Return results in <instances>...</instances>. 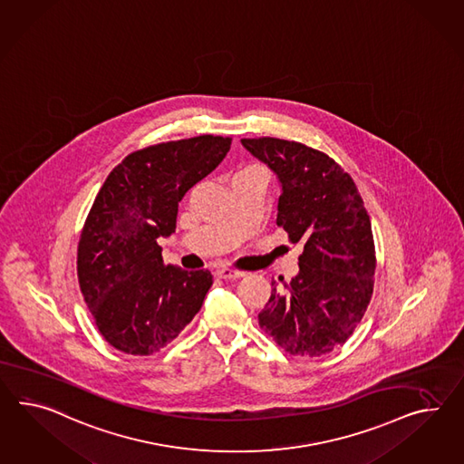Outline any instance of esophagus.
Segmentation results:
<instances>
[{
	"label": "esophagus",
	"mask_w": 464,
	"mask_h": 464,
	"mask_svg": "<svg viewBox=\"0 0 464 464\" xmlns=\"http://www.w3.org/2000/svg\"><path fill=\"white\" fill-rule=\"evenodd\" d=\"M217 276H218L220 279L230 281V279H238V277H242L244 273H242V271H237V269H230V267H222V269H218V271H217Z\"/></svg>",
	"instance_id": "34e87169"
}]
</instances>
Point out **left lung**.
I'll return each mask as SVG.
<instances>
[{
    "instance_id": "obj_1",
    "label": "left lung",
    "mask_w": 464,
    "mask_h": 464,
    "mask_svg": "<svg viewBox=\"0 0 464 464\" xmlns=\"http://www.w3.org/2000/svg\"><path fill=\"white\" fill-rule=\"evenodd\" d=\"M242 144L283 185L277 226L289 242H304L299 274L273 283L259 324L296 357L326 355L363 318L373 293L375 244L355 181L333 158L297 141L244 138Z\"/></svg>"
}]
</instances>
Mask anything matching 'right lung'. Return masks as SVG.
Wrapping results in <instances>:
<instances>
[{
  "label": "right lung",
  "mask_w": 464,
  "mask_h": 464,
  "mask_svg": "<svg viewBox=\"0 0 464 464\" xmlns=\"http://www.w3.org/2000/svg\"><path fill=\"white\" fill-rule=\"evenodd\" d=\"M232 138L202 134L132 151L107 177L77 247L83 301L107 343L153 355L202 308L210 271L167 266L158 237L177 228L179 203L212 173Z\"/></svg>",
  "instance_id": "right-lung-1"
}]
</instances>
